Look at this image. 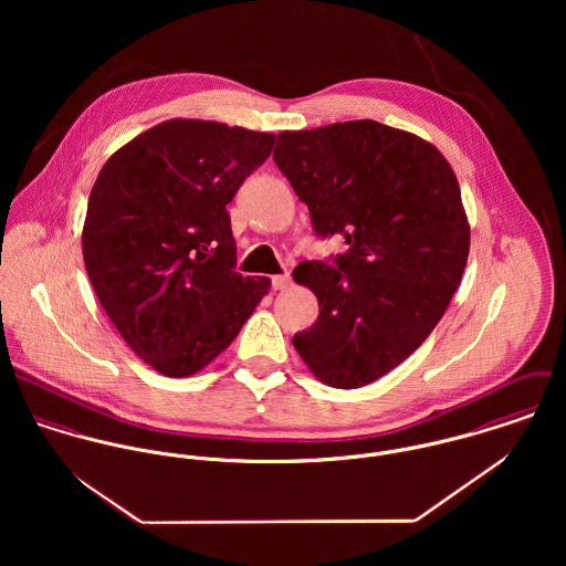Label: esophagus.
Wrapping results in <instances>:
<instances>
[{
  "mask_svg": "<svg viewBox=\"0 0 566 566\" xmlns=\"http://www.w3.org/2000/svg\"><path fill=\"white\" fill-rule=\"evenodd\" d=\"M292 285V276L290 274H276L272 276V287L274 290H287Z\"/></svg>",
  "mask_w": 566,
  "mask_h": 566,
  "instance_id": "34e87169",
  "label": "esophagus"
}]
</instances>
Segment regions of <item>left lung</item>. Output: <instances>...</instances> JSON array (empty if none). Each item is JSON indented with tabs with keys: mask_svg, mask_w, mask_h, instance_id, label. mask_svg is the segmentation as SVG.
I'll use <instances>...</instances> for the list:
<instances>
[{
	"mask_svg": "<svg viewBox=\"0 0 566 566\" xmlns=\"http://www.w3.org/2000/svg\"><path fill=\"white\" fill-rule=\"evenodd\" d=\"M276 144L316 233L348 243L335 265L294 270L321 307L294 348L326 386H368L427 339L462 281L471 224L455 171L433 144L373 119L283 130Z\"/></svg>",
	"mask_w": 566,
	"mask_h": 566,
	"instance_id": "1",
	"label": "left lung"
}]
</instances>
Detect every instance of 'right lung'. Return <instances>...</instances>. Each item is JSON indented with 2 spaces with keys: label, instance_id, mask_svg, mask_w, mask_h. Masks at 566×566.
Listing matches in <instances>:
<instances>
[{
  "label": "right lung",
  "instance_id": "obj_1",
  "mask_svg": "<svg viewBox=\"0 0 566 566\" xmlns=\"http://www.w3.org/2000/svg\"><path fill=\"white\" fill-rule=\"evenodd\" d=\"M276 135L167 119L115 150L88 196L82 256L93 292L133 353L169 379L209 366L270 279L235 272L227 205Z\"/></svg>",
  "mask_w": 566,
  "mask_h": 566
}]
</instances>
